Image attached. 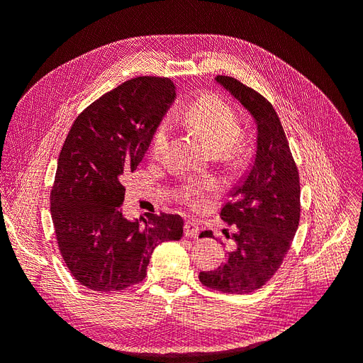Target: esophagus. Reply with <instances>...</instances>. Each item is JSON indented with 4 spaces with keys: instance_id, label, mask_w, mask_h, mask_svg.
Returning <instances> with one entry per match:
<instances>
[{
    "instance_id": "obj_1",
    "label": "esophagus",
    "mask_w": 363,
    "mask_h": 363,
    "mask_svg": "<svg viewBox=\"0 0 363 363\" xmlns=\"http://www.w3.org/2000/svg\"><path fill=\"white\" fill-rule=\"evenodd\" d=\"M200 233V224L194 221V219H188L184 221V235L188 238H196Z\"/></svg>"
}]
</instances>
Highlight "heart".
Returning <instances> with one entry per match:
<instances>
[{
	"label": "heart",
	"mask_w": 363,
	"mask_h": 363,
	"mask_svg": "<svg viewBox=\"0 0 363 363\" xmlns=\"http://www.w3.org/2000/svg\"><path fill=\"white\" fill-rule=\"evenodd\" d=\"M184 119L195 131H199L204 144L212 152H218L219 157L227 162H236L248 150V138L239 130V119L235 111L221 96L216 94H204L186 108ZM171 135V121L163 119L152 135L151 150L155 155L167 147ZM212 188L211 182L201 184L189 183L182 189L184 200L192 201L199 199L203 189Z\"/></svg>",
	"instance_id": "obj_1"
}]
</instances>
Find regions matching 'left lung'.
<instances>
[{
    "mask_svg": "<svg viewBox=\"0 0 363 363\" xmlns=\"http://www.w3.org/2000/svg\"><path fill=\"white\" fill-rule=\"evenodd\" d=\"M215 80L255 118L257 150L250 171L221 211L223 221L233 228L232 250L224 265L201 271L200 281L215 291L250 294L277 272L291 248L300 223V177L272 104L233 77L218 75ZM212 236L211 230L200 235Z\"/></svg>",
    "mask_w": 363,
    "mask_h": 363,
    "instance_id": "obj_1",
    "label": "left lung"
}]
</instances>
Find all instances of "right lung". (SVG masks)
<instances>
[{"mask_svg": "<svg viewBox=\"0 0 363 363\" xmlns=\"http://www.w3.org/2000/svg\"><path fill=\"white\" fill-rule=\"evenodd\" d=\"M175 100L162 77H136L77 116L62 147L51 189L57 247L74 279L92 291H123L147 276L155 248L183 236L180 215L121 211L123 175L136 171Z\"/></svg>", "mask_w": 363, "mask_h": 363, "instance_id": "1", "label": "right lung"}]
</instances>
